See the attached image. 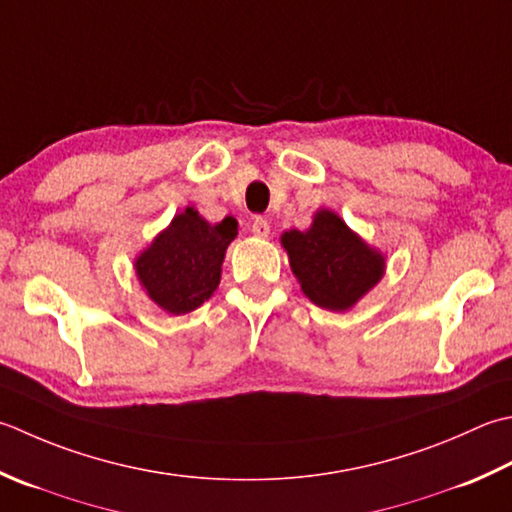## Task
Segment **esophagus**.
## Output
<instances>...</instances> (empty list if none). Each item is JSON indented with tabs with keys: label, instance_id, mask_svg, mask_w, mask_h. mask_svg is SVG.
I'll list each match as a JSON object with an SVG mask.
<instances>
[{
	"label": "esophagus",
	"instance_id": "obj_1",
	"mask_svg": "<svg viewBox=\"0 0 512 512\" xmlns=\"http://www.w3.org/2000/svg\"><path fill=\"white\" fill-rule=\"evenodd\" d=\"M250 230H253L255 237H262V239H266L270 235V226L264 217H255V222H253V226H250Z\"/></svg>",
	"mask_w": 512,
	"mask_h": 512
}]
</instances>
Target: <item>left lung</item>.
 I'll use <instances>...</instances> for the list:
<instances>
[{
	"instance_id": "obj_1",
	"label": "left lung",
	"mask_w": 512,
	"mask_h": 512,
	"mask_svg": "<svg viewBox=\"0 0 512 512\" xmlns=\"http://www.w3.org/2000/svg\"><path fill=\"white\" fill-rule=\"evenodd\" d=\"M302 293L319 308L344 313L386 273V255L357 235L335 210L319 208L306 230L279 237Z\"/></svg>"
}]
</instances>
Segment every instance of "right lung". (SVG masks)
Instances as JSON below:
<instances>
[{
	"mask_svg": "<svg viewBox=\"0 0 512 512\" xmlns=\"http://www.w3.org/2000/svg\"><path fill=\"white\" fill-rule=\"evenodd\" d=\"M237 237L235 217L210 224L186 206L135 257V275L146 297L168 315L202 306L222 279L226 248Z\"/></svg>",
	"mask_w": 512,
	"mask_h": 512,
	"instance_id": "obj_1",
	"label": "right lung"
}]
</instances>
